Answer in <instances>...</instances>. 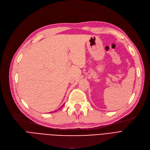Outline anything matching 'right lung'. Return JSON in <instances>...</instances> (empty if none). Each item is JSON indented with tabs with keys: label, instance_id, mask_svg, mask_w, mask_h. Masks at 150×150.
<instances>
[{
	"label": "right lung",
	"instance_id": "add662e5",
	"mask_svg": "<svg viewBox=\"0 0 150 150\" xmlns=\"http://www.w3.org/2000/svg\"><path fill=\"white\" fill-rule=\"evenodd\" d=\"M60 108H59V109H60Z\"/></svg>",
	"mask_w": 150,
	"mask_h": 150
}]
</instances>
